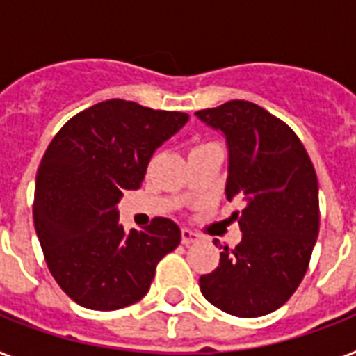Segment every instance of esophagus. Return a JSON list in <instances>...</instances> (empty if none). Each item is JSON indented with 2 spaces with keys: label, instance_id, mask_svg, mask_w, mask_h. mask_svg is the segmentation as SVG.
<instances>
[{
  "label": "esophagus",
  "instance_id": "obj_1",
  "mask_svg": "<svg viewBox=\"0 0 356 356\" xmlns=\"http://www.w3.org/2000/svg\"><path fill=\"white\" fill-rule=\"evenodd\" d=\"M181 240H183L184 245H190V243L197 242V234L192 233L190 229H183V231H181Z\"/></svg>",
  "mask_w": 356,
  "mask_h": 356
}]
</instances>
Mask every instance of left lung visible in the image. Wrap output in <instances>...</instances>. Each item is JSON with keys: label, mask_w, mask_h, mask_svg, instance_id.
I'll use <instances>...</instances> for the list:
<instances>
[{"label": "left lung", "mask_w": 356, "mask_h": 356, "mask_svg": "<svg viewBox=\"0 0 356 356\" xmlns=\"http://www.w3.org/2000/svg\"><path fill=\"white\" fill-rule=\"evenodd\" d=\"M195 116L227 145L225 197L242 242L225 245L220 266L201 275L209 303L238 318H259L286 303L303 281L320 231L318 179L292 129L254 103L233 99Z\"/></svg>", "instance_id": "left-lung-1"}]
</instances>
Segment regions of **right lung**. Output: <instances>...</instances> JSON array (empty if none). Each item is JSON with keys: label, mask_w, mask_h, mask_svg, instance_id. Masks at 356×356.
<instances>
[{"label": "right lung", "mask_w": 356, "mask_h": 356, "mask_svg": "<svg viewBox=\"0 0 356 356\" xmlns=\"http://www.w3.org/2000/svg\"><path fill=\"white\" fill-rule=\"evenodd\" d=\"M186 122L184 113L108 99L51 140L36 173L33 218L47 268L81 307L116 310L140 301L159 260L181 242L168 218L127 233L118 203L125 190L140 188L153 153Z\"/></svg>", "instance_id": "add662e5"}]
</instances>
